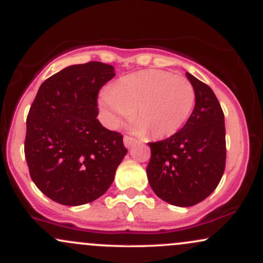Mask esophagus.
Masks as SVG:
<instances>
[{"mask_svg":"<svg viewBox=\"0 0 263 263\" xmlns=\"http://www.w3.org/2000/svg\"><path fill=\"white\" fill-rule=\"evenodd\" d=\"M135 142H136V140L134 137H131V136L126 135L125 137H123V143H125L126 147H131L132 144H135Z\"/></svg>","mask_w":263,"mask_h":263,"instance_id":"esophagus-1","label":"esophagus"}]
</instances>
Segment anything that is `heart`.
<instances>
[{"label":"heart","instance_id":"obj_1","mask_svg":"<svg viewBox=\"0 0 263 263\" xmlns=\"http://www.w3.org/2000/svg\"><path fill=\"white\" fill-rule=\"evenodd\" d=\"M195 105V90L185 78L148 69L126 75L100 95L105 122L117 126L134 111L132 129L153 140L176 135Z\"/></svg>","mask_w":263,"mask_h":263}]
</instances>
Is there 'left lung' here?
I'll return each instance as SVG.
<instances>
[{"label": "left lung", "instance_id": "8db88e82", "mask_svg": "<svg viewBox=\"0 0 263 263\" xmlns=\"http://www.w3.org/2000/svg\"><path fill=\"white\" fill-rule=\"evenodd\" d=\"M195 90V106L176 135L151 142L147 177L157 197L176 206H193L215 190L225 171L224 112L215 93L185 73Z\"/></svg>", "mask_w": 263, "mask_h": 263}]
</instances>
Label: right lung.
<instances>
[{"mask_svg":"<svg viewBox=\"0 0 263 263\" xmlns=\"http://www.w3.org/2000/svg\"><path fill=\"white\" fill-rule=\"evenodd\" d=\"M114 77V66L105 63L70 65L42 84L29 108V174L57 203L77 206L100 198L127 153L123 136L96 119L99 91Z\"/></svg>","mask_w":263,"mask_h":263,"instance_id":"right-lung-1","label":"right lung"}]
</instances>
